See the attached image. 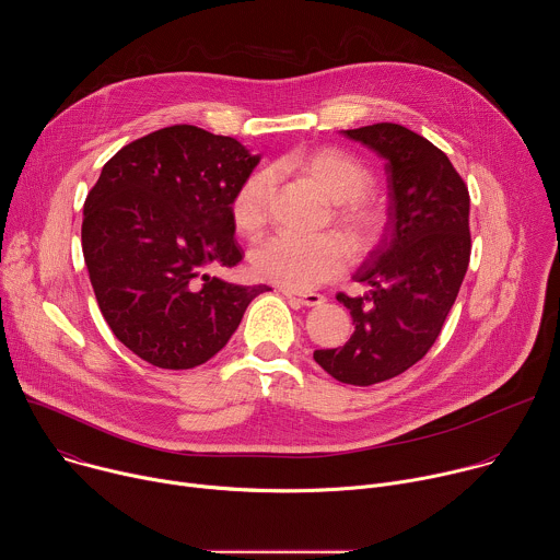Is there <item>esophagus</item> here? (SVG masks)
Wrapping results in <instances>:
<instances>
[{
	"label": "esophagus",
	"mask_w": 560,
	"mask_h": 560,
	"mask_svg": "<svg viewBox=\"0 0 560 560\" xmlns=\"http://www.w3.org/2000/svg\"><path fill=\"white\" fill-rule=\"evenodd\" d=\"M283 294L288 296V299H292V301H296V303H301V305H305V307H316V305H322V303H326V296L324 294H316V292H292V290H283Z\"/></svg>",
	"instance_id": "34e87169"
}]
</instances>
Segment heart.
<instances>
[{"label": "heart", "mask_w": 560, "mask_h": 560, "mask_svg": "<svg viewBox=\"0 0 560 560\" xmlns=\"http://www.w3.org/2000/svg\"><path fill=\"white\" fill-rule=\"evenodd\" d=\"M310 179L337 206V223L359 246H370L381 232V214L365 201L372 188L370 171L343 150L316 148L290 156L285 162ZM272 173L257 171L236 188L230 212L234 225L246 232H259L268 221ZM350 264V248L339 234H294L277 232L250 250L253 272L292 292H305L339 277Z\"/></svg>", "instance_id": "heart-1"}]
</instances>
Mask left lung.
Masks as SVG:
<instances>
[{
  "instance_id": "obj_1",
  "label": "left lung",
  "mask_w": 560,
  "mask_h": 560,
  "mask_svg": "<svg viewBox=\"0 0 560 560\" xmlns=\"http://www.w3.org/2000/svg\"><path fill=\"white\" fill-rule=\"evenodd\" d=\"M343 135L385 159L387 223L352 277L368 292L337 294L354 335L343 348L314 350V361L341 383L374 385L421 361L441 335L469 264V192L447 154L406 126Z\"/></svg>"
}]
</instances>
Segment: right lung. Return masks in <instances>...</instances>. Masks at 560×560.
<instances>
[{
	"instance_id": "right-lung-1",
	"label": "right lung",
	"mask_w": 560,
	"mask_h": 560,
	"mask_svg": "<svg viewBox=\"0 0 560 560\" xmlns=\"http://www.w3.org/2000/svg\"><path fill=\"white\" fill-rule=\"evenodd\" d=\"M259 154L232 137L177 124L124 145L84 203L82 248L115 337L164 370L212 359L268 285H236L208 268L244 259L230 212Z\"/></svg>"
}]
</instances>
